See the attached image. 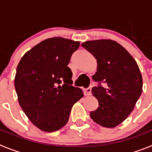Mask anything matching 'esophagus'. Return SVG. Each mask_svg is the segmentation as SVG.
<instances>
[{
	"label": "esophagus",
	"instance_id": "34e87169",
	"mask_svg": "<svg viewBox=\"0 0 152 152\" xmlns=\"http://www.w3.org/2000/svg\"><path fill=\"white\" fill-rule=\"evenodd\" d=\"M91 88H92V85H91L89 88H88L87 89L84 90V95H85V96H89V95H91Z\"/></svg>",
	"mask_w": 152,
	"mask_h": 152
}]
</instances>
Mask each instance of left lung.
I'll return each mask as SVG.
<instances>
[{"mask_svg":"<svg viewBox=\"0 0 152 152\" xmlns=\"http://www.w3.org/2000/svg\"><path fill=\"white\" fill-rule=\"evenodd\" d=\"M96 59L93 80L99 84L91 90L99 106L90 113L96 123L114 128L133 110L142 92V77L137 62L129 52L111 39L87 41L81 44ZM103 82L104 86L100 83Z\"/></svg>","mask_w":152,"mask_h":152,"instance_id":"8db88e82","label":"left lung"}]
</instances>
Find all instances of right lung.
Instances as JSON below:
<instances>
[{
  "mask_svg": "<svg viewBox=\"0 0 152 152\" xmlns=\"http://www.w3.org/2000/svg\"><path fill=\"white\" fill-rule=\"evenodd\" d=\"M80 42L62 37L42 41L26 52L17 68L14 86L28 119L40 130L56 132L68 123L72 107L84 96L72 85L68 67Z\"/></svg>",
  "mask_w": 152,
  "mask_h": 152,
  "instance_id": "obj_1",
  "label": "right lung"
}]
</instances>
